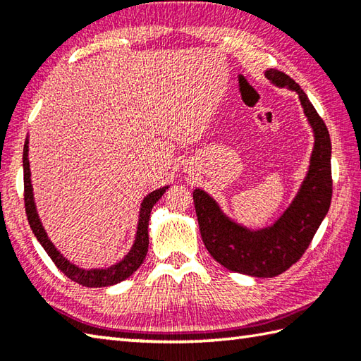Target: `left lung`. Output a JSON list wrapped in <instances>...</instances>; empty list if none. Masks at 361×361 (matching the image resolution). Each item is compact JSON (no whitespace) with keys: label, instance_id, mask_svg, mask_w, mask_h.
<instances>
[{"label":"left lung","instance_id":"1","mask_svg":"<svg viewBox=\"0 0 361 361\" xmlns=\"http://www.w3.org/2000/svg\"><path fill=\"white\" fill-rule=\"evenodd\" d=\"M265 75L278 87L296 91L315 133L309 172L293 203L273 226L250 231L229 220L204 190H194L195 212L206 250L228 270L256 278H273L301 259L332 200V144L324 121L290 75L278 70H268Z\"/></svg>","mask_w":361,"mask_h":361}]
</instances>
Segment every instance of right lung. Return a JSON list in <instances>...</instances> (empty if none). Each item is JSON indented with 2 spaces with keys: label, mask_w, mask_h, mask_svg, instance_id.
<instances>
[{
  "label": "right lung",
  "mask_w": 361,
  "mask_h": 361,
  "mask_svg": "<svg viewBox=\"0 0 361 361\" xmlns=\"http://www.w3.org/2000/svg\"><path fill=\"white\" fill-rule=\"evenodd\" d=\"M27 140L25 141V149H23V171H25V208H26V216L27 221L30 225V229L35 234L37 240L42 243L44 251L48 252V256L52 259V262L62 271L65 276H68L71 281L80 283V286L85 287H106L113 286V283H118L121 281L127 279L128 276H132L137 268L141 267L144 262L145 255H147L149 250V219H150V211L163 194L166 192L167 188H161L153 190L147 197L144 198L141 204V212H140V224H137V231H136V240L133 243L132 250H130L128 255L121 260L119 264L113 265L110 268H105V270H82V268L75 267L68 262V260L60 255V252L54 247L52 242L48 239L44 229L40 224V219H38V214L35 209L34 203V194H32V185H30V171H29V158H27Z\"/></svg>",
  "instance_id": "add662e5"
}]
</instances>
